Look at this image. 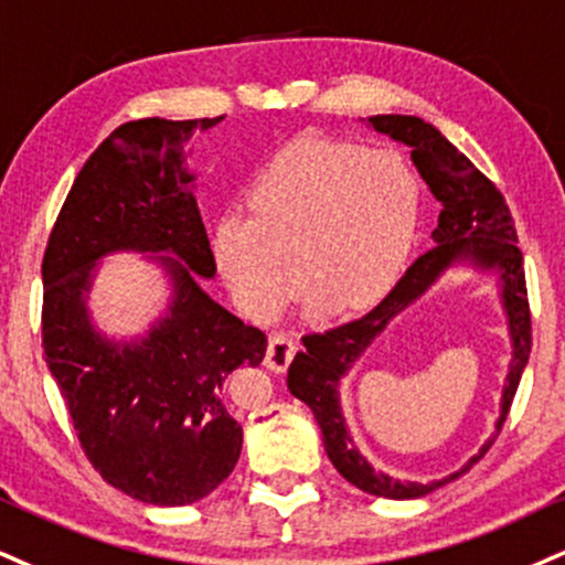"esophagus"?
Listing matches in <instances>:
<instances>
[{
    "label": "esophagus",
    "mask_w": 565,
    "mask_h": 565,
    "mask_svg": "<svg viewBox=\"0 0 565 565\" xmlns=\"http://www.w3.org/2000/svg\"><path fill=\"white\" fill-rule=\"evenodd\" d=\"M295 352H297V344L289 334H270L268 350H265V365H268L270 371L284 373L289 369Z\"/></svg>",
    "instance_id": "esophagus-1"
}]
</instances>
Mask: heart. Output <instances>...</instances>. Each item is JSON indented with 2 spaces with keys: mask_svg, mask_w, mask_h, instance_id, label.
Segmentation results:
<instances>
[{
  "mask_svg": "<svg viewBox=\"0 0 565 565\" xmlns=\"http://www.w3.org/2000/svg\"><path fill=\"white\" fill-rule=\"evenodd\" d=\"M247 205L249 215L217 221L213 253L239 308L270 321L300 281L295 260L318 302L355 310L379 300L405 268L420 189L394 152L297 141L257 175Z\"/></svg>",
  "mask_w": 565,
  "mask_h": 565,
  "instance_id": "obj_1",
  "label": "heart"
}]
</instances>
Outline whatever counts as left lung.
<instances>
[{
	"mask_svg": "<svg viewBox=\"0 0 565 565\" xmlns=\"http://www.w3.org/2000/svg\"><path fill=\"white\" fill-rule=\"evenodd\" d=\"M369 126L373 131L386 134L399 145L411 147L413 166L418 168L420 179L426 181L431 194L441 202L439 223L431 231L434 247L420 255L405 270V276L394 284L390 295L363 318L337 326L323 334L302 337L305 350L297 352L291 360L287 386L312 411L318 426H321L329 460L350 484L376 494V498L416 500L471 471V466H477L492 447V441L498 439L508 411H511L515 390H519L521 373L529 363V352H532V316H529L526 278H523L521 265L523 257L519 244H515L519 236H515L511 210H508L498 186L484 173L477 171V166L463 152H458L437 128L416 118V115H371ZM455 264H471L478 269H492L499 274L501 301L507 310L514 348L501 398V418L493 437L460 472L426 486L394 480L388 475L376 472L356 450L338 405V384L391 318L419 299L438 280V276Z\"/></svg>",
	"mask_w": 565,
	"mask_h": 565,
	"instance_id": "left-lung-1",
	"label": "left lung"
}]
</instances>
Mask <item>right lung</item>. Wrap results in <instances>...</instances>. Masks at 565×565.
Wrapping results in <instances>:
<instances>
[{
  "instance_id": "right-lung-1",
  "label": "right lung",
  "mask_w": 565,
  "mask_h": 565,
  "mask_svg": "<svg viewBox=\"0 0 565 565\" xmlns=\"http://www.w3.org/2000/svg\"><path fill=\"white\" fill-rule=\"evenodd\" d=\"M221 120L115 128L73 181L42 263V348L81 447L107 484L149 505H192L234 471L242 426L223 382L268 348L200 287L215 257L183 147ZM115 252L147 254L172 284L167 316L145 338L113 340L90 321L96 265Z\"/></svg>"
}]
</instances>
